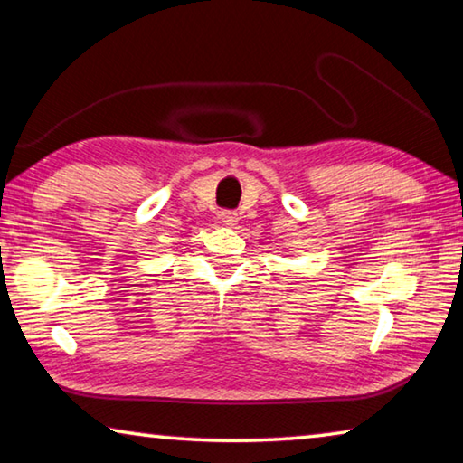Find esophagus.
I'll return each instance as SVG.
<instances>
[{"mask_svg": "<svg viewBox=\"0 0 463 463\" xmlns=\"http://www.w3.org/2000/svg\"><path fill=\"white\" fill-rule=\"evenodd\" d=\"M237 221H239L237 213H231V210H222V213H221V222H222V224L232 226Z\"/></svg>", "mask_w": 463, "mask_h": 463, "instance_id": "1", "label": "esophagus"}]
</instances>
